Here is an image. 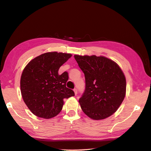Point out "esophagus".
Segmentation results:
<instances>
[{"mask_svg": "<svg viewBox=\"0 0 151 151\" xmlns=\"http://www.w3.org/2000/svg\"><path fill=\"white\" fill-rule=\"evenodd\" d=\"M73 91H74V92H75V94L76 95L77 94H78V91H77V88H74L73 89Z\"/></svg>", "mask_w": 151, "mask_h": 151, "instance_id": "1", "label": "esophagus"}]
</instances>
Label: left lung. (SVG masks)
Listing matches in <instances>:
<instances>
[{"instance_id": "8db88e82", "label": "left lung", "mask_w": 151, "mask_h": 151, "mask_svg": "<svg viewBox=\"0 0 151 151\" xmlns=\"http://www.w3.org/2000/svg\"><path fill=\"white\" fill-rule=\"evenodd\" d=\"M86 78V90L79 99L85 114L93 120L110 117L126 96V80L119 65L108 58L75 55Z\"/></svg>"}]
</instances>
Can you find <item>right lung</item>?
Masks as SVG:
<instances>
[{
  "mask_svg": "<svg viewBox=\"0 0 151 151\" xmlns=\"http://www.w3.org/2000/svg\"><path fill=\"white\" fill-rule=\"evenodd\" d=\"M71 56L57 52L42 53L30 60L23 70L21 94L26 105L37 117H55L63 109L64 99L75 96L73 91L66 87L68 73H58Z\"/></svg>",
  "mask_w": 151,
  "mask_h": 151,
  "instance_id": "obj_1",
  "label": "right lung"
}]
</instances>
